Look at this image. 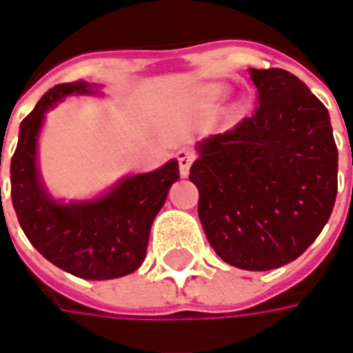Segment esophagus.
<instances>
[{"label":"esophagus","mask_w":353,"mask_h":353,"mask_svg":"<svg viewBox=\"0 0 353 353\" xmlns=\"http://www.w3.org/2000/svg\"><path fill=\"white\" fill-rule=\"evenodd\" d=\"M194 159H196V153L192 151V149H181L179 153H176V161H179V170H181V174L186 176L188 174V170H190V165L194 163Z\"/></svg>","instance_id":"1"}]
</instances>
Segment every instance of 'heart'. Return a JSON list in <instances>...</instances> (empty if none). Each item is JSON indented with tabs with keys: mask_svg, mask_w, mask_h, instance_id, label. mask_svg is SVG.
Here are the masks:
<instances>
[{
	"mask_svg": "<svg viewBox=\"0 0 353 353\" xmlns=\"http://www.w3.org/2000/svg\"><path fill=\"white\" fill-rule=\"evenodd\" d=\"M220 92H222V90H220V88H212L210 90V96H220Z\"/></svg>",
	"mask_w": 353,
	"mask_h": 353,
	"instance_id": "b5f03b06",
	"label": "heart"
}]
</instances>
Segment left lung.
Here are the masks:
<instances>
[{
  "label": "left lung",
  "mask_w": 353,
  "mask_h": 353,
  "mask_svg": "<svg viewBox=\"0 0 353 353\" xmlns=\"http://www.w3.org/2000/svg\"><path fill=\"white\" fill-rule=\"evenodd\" d=\"M259 105L198 145L190 169L214 251L245 271L294 261L319 237L338 192V149L324 103L283 68H250Z\"/></svg>",
  "instance_id": "obj_1"
}]
</instances>
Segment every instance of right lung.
<instances>
[{
  "label": "right lung",
  "instance_id": "right-lung-1",
  "mask_svg": "<svg viewBox=\"0 0 353 353\" xmlns=\"http://www.w3.org/2000/svg\"><path fill=\"white\" fill-rule=\"evenodd\" d=\"M90 92L84 80L59 84L21 121L17 149L11 157V202L25 236L45 259L76 277L103 281L129 275L143 263L151 224L170 184L179 181V163L169 161L153 172L123 179L94 202L50 200L37 172V137L43 117L62 98Z\"/></svg>",
  "mask_w": 353,
  "mask_h": 353
}]
</instances>
